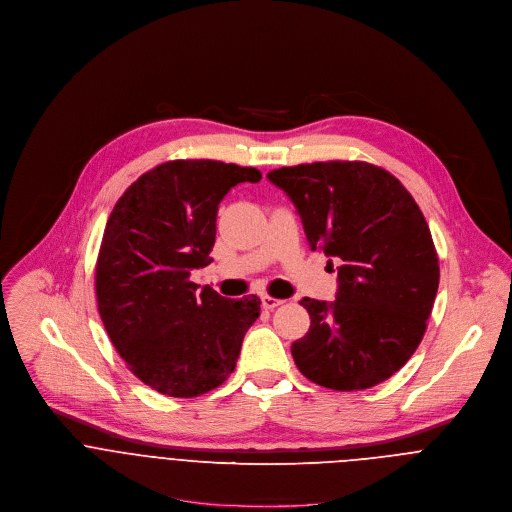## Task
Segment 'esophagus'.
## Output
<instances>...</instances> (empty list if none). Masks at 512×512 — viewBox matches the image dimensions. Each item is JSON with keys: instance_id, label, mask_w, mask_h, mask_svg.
I'll return each instance as SVG.
<instances>
[{"instance_id": "esophagus-1", "label": "esophagus", "mask_w": 512, "mask_h": 512, "mask_svg": "<svg viewBox=\"0 0 512 512\" xmlns=\"http://www.w3.org/2000/svg\"><path fill=\"white\" fill-rule=\"evenodd\" d=\"M284 300H280V298H274V296H268V294H264L262 296V306L266 311H272V309H276V306H280Z\"/></svg>"}]
</instances>
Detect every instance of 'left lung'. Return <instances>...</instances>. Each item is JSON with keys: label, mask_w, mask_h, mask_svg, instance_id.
<instances>
[{"label": "left lung", "mask_w": 512, "mask_h": 512, "mask_svg": "<svg viewBox=\"0 0 512 512\" xmlns=\"http://www.w3.org/2000/svg\"><path fill=\"white\" fill-rule=\"evenodd\" d=\"M268 179L292 199L311 248L341 264L335 302L300 300L311 327L290 347L298 371L337 391L389 379L422 343L440 282L416 199L365 161L280 167Z\"/></svg>", "instance_id": "8db88e82"}]
</instances>
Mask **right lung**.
Here are the masks:
<instances>
[{
  "instance_id": "right-lung-1",
  "label": "right lung",
  "mask_w": 512,
  "mask_h": 512,
  "mask_svg": "<svg viewBox=\"0 0 512 512\" xmlns=\"http://www.w3.org/2000/svg\"><path fill=\"white\" fill-rule=\"evenodd\" d=\"M262 173L214 159H175L133 181L115 203L96 258V304L127 367L169 397L222 385L260 317V298L197 290L193 268L212 262L224 195Z\"/></svg>"
}]
</instances>
